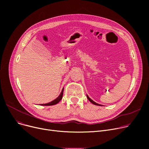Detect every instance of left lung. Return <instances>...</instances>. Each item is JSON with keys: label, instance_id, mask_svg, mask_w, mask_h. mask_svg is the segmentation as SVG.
<instances>
[{"label": "left lung", "instance_id": "8db88e82", "mask_svg": "<svg viewBox=\"0 0 149 149\" xmlns=\"http://www.w3.org/2000/svg\"><path fill=\"white\" fill-rule=\"evenodd\" d=\"M87 95V98H88V99L89 100V101L90 102H91L92 104H95V105H97V106H101V104H98V103H95V101H93L92 100H91L89 97H88V95Z\"/></svg>", "mask_w": 149, "mask_h": 149}]
</instances>
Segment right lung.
<instances>
[{
    "label": "right lung",
    "instance_id": "right-lung-1",
    "mask_svg": "<svg viewBox=\"0 0 149 149\" xmlns=\"http://www.w3.org/2000/svg\"><path fill=\"white\" fill-rule=\"evenodd\" d=\"M63 89H64V88H63V89H62V91H61V93H60V95H59L56 99H55L54 100L52 101L51 102H50V103H46V104H40V105H42V106H52V105H54V104H57V103L59 102V101L62 99L63 94Z\"/></svg>",
    "mask_w": 149,
    "mask_h": 149
}]
</instances>
